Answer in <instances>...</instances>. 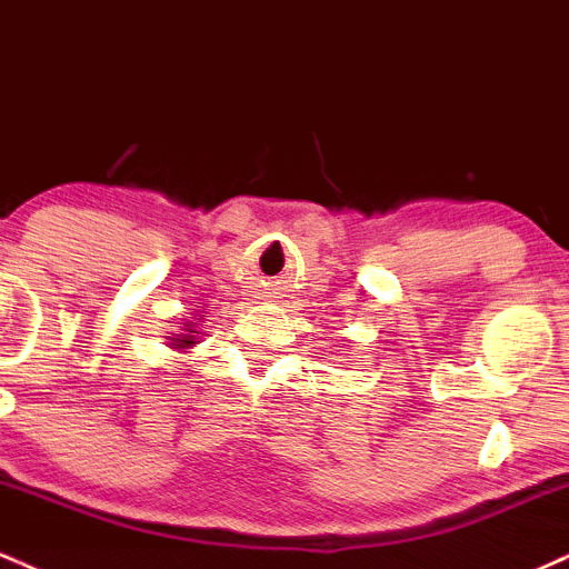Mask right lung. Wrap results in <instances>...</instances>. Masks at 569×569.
<instances>
[{
	"mask_svg": "<svg viewBox=\"0 0 569 569\" xmlns=\"http://www.w3.org/2000/svg\"><path fill=\"white\" fill-rule=\"evenodd\" d=\"M189 326V335H176V337H171L173 339V348L176 350H187V348H192L194 345V335H198V331L192 329V323H187Z\"/></svg>",
	"mask_w": 569,
	"mask_h": 569,
	"instance_id": "right-lung-1",
	"label": "right lung"
}]
</instances>
